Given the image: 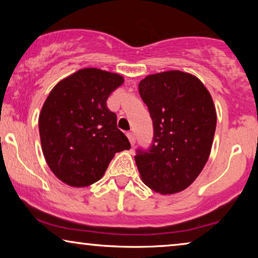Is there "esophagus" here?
Wrapping results in <instances>:
<instances>
[{
  "label": "esophagus",
  "instance_id": "34e87169",
  "mask_svg": "<svg viewBox=\"0 0 258 258\" xmlns=\"http://www.w3.org/2000/svg\"><path fill=\"white\" fill-rule=\"evenodd\" d=\"M126 136H128V139H129V142H130V144H132V146H135V142H136V139H135V134L132 133V132H129L128 134H126Z\"/></svg>",
  "mask_w": 258,
  "mask_h": 258
}]
</instances>
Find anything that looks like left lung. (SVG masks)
Returning <instances> with one entry per match:
<instances>
[{"instance_id": "8db88e82", "label": "left lung", "mask_w": 258, "mask_h": 258, "mask_svg": "<svg viewBox=\"0 0 258 258\" xmlns=\"http://www.w3.org/2000/svg\"><path fill=\"white\" fill-rule=\"evenodd\" d=\"M139 91L154 126L151 146L136 150L141 178L157 192L182 191L209 158L217 121L211 95L197 77L178 70L147 76Z\"/></svg>"}]
</instances>
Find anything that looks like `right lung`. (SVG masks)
Instances as JSON below:
<instances>
[{
  "instance_id": "add662e5",
  "label": "right lung",
  "mask_w": 258,
  "mask_h": 258,
  "mask_svg": "<svg viewBox=\"0 0 258 258\" xmlns=\"http://www.w3.org/2000/svg\"><path fill=\"white\" fill-rule=\"evenodd\" d=\"M123 83L118 74L81 69L62 80L42 107L38 129L44 158L56 177L72 186L97 182L116 153L130 149L107 100Z\"/></svg>"
}]
</instances>
